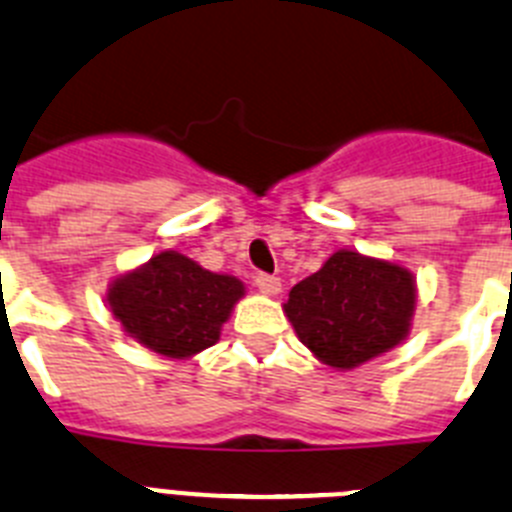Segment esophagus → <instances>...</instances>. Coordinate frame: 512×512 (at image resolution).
Instances as JSON below:
<instances>
[{"instance_id":"esophagus-1","label":"esophagus","mask_w":512,"mask_h":512,"mask_svg":"<svg viewBox=\"0 0 512 512\" xmlns=\"http://www.w3.org/2000/svg\"><path fill=\"white\" fill-rule=\"evenodd\" d=\"M255 286L260 288V293H265V296H275V293H281V278H275V275L268 273H257Z\"/></svg>"}]
</instances>
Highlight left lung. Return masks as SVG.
I'll return each mask as SVG.
<instances>
[{
	"mask_svg": "<svg viewBox=\"0 0 512 512\" xmlns=\"http://www.w3.org/2000/svg\"><path fill=\"white\" fill-rule=\"evenodd\" d=\"M417 304L407 268L353 250H337L291 288L288 322L319 361L350 371L397 348L410 335Z\"/></svg>",
	"mask_w": 512,
	"mask_h": 512,
	"instance_id": "1",
	"label": "left lung"
}]
</instances>
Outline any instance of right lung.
I'll list each match as a JSON object with an SVG mask.
<instances>
[{
    "label": "right lung",
    "instance_id": "obj_1",
    "mask_svg": "<svg viewBox=\"0 0 512 512\" xmlns=\"http://www.w3.org/2000/svg\"><path fill=\"white\" fill-rule=\"evenodd\" d=\"M244 296L234 275L211 273L175 250L118 275L108 306L123 332L167 358H190L216 345L231 309Z\"/></svg>",
    "mask_w": 512,
    "mask_h": 512
}]
</instances>
